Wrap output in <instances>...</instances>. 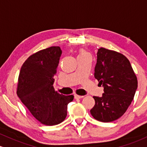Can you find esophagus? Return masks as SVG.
<instances>
[{
    "label": "esophagus",
    "mask_w": 147,
    "mask_h": 147,
    "mask_svg": "<svg viewBox=\"0 0 147 147\" xmlns=\"http://www.w3.org/2000/svg\"><path fill=\"white\" fill-rule=\"evenodd\" d=\"M82 97H84V96H80V95L74 94V98H75L76 99H78V98H82Z\"/></svg>",
    "instance_id": "1"
}]
</instances>
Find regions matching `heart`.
Returning <instances> with one entry per match:
<instances>
[{"mask_svg": "<svg viewBox=\"0 0 147 147\" xmlns=\"http://www.w3.org/2000/svg\"><path fill=\"white\" fill-rule=\"evenodd\" d=\"M84 53H84V52H81V53H80V54H79V55H82V54H84Z\"/></svg>", "mask_w": 147, "mask_h": 147, "instance_id": "obj_1", "label": "heart"}]
</instances>
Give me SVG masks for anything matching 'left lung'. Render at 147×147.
Wrapping results in <instances>:
<instances>
[{
    "label": "left lung",
    "instance_id": "obj_1",
    "mask_svg": "<svg viewBox=\"0 0 147 147\" xmlns=\"http://www.w3.org/2000/svg\"><path fill=\"white\" fill-rule=\"evenodd\" d=\"M96 55L94 78L104 93L93 97L95 105L90 113L98 121L110 122L126 113L134 98L138 80L129 60L121 53L100 48Z\"/></svg>",
    "mask_w": 147,
    "mask_h": 147
}]
</instances>
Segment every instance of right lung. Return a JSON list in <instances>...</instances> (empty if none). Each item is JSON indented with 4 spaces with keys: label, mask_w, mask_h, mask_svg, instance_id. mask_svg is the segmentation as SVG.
Masks as SVG:
<instances>
[{
    "label": "right lung",
    "mask_w": 147,
    "mask_h": 147,
    "mask_svg": "<svg viewBox=\"0 0 147 147\" xmlns=\"http://www.w3.org/2000/svg\"><path fill=\"white\" fill-rule=\"evenodd\" d=\"M62 50L51 47L30 56L21 67L17 93L22 103L39 122L57 125L65 119L67 105L74 96H65L53 87Z\"/></svg>",
    "instance_id": "add662e5"
}]
</instances>
